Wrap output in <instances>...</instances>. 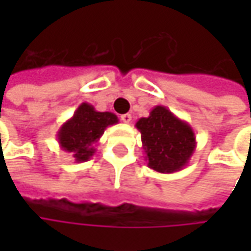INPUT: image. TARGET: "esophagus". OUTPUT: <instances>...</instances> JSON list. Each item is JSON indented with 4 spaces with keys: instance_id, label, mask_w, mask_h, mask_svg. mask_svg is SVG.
<instances>
[{
    "instance_id": "esophagus-1",
    "label": "esophagus",
    "mask_w": 251,
    "mask_h": 251,
    "mask_svg": "<svg viewBox=\"0 0 251 251\" xmlns=\"http://www.w3.org/2000/svg\"><path fill=\"white\" fill-rule=\"evenodd\" d=\"M120 119H121V121H123V123H127V124H128V123H131V120H132V116L127 113V114H123Z\"/></svg>"
}]
</instances>
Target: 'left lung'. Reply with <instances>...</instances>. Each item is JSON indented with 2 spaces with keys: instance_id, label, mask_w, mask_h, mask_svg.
<instances>
[{
  "instance_id": "left-lung-1",
  "label": "left lung",
  "mask_w": 251,
  "mask_h": 251,
  "mask_svg": "<svg viewBox=\"0 0 251 251\" xmlns=\"http://www.w3.org/2000/svg\"><path fill=\"white\" fill-rule=\"evenodd\" d=\"M141 132L148 166L159 173H175L188 165L196 151V134L187 121L165 106H155L135 124Z\"/></svg>"
}]
</instances>
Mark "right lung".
<instances>
[{
	"label": "right lung",
	"instance_id": "add662e5",
	"mask_svg": "<svg viewBox=\"0 0 251 251\" xmlns=\"http://www.w3.org/2000/svg\"><path fill=\"white\" fill-rule=\"evenodd\" d=\"M119 123V119L110 111H98L83 101L78 106L74 116L64 123L57 131L60 148L73 153L78 163L89 160L95 155V145L100 140L104 130Z\"/></svg>",
	"mask_w": 251,
	"mask_h": 251
}]
</instances>
